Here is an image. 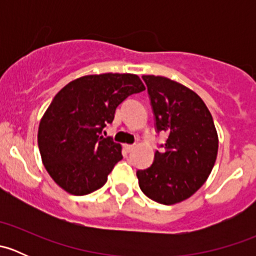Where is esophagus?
Instances as JSON below:
<instances>
[{"label": "esophagus", "instance_id": "esophagus-1", "mask_svg": "<svg viewBox=\"0 0 256 256\" xmlns=\"http://www.w3.org/2000/svg\"><path fill=\"white\" fill-rule=\"evenodd\" d=\"M134 148H135V144H125V150L128 152H131Z\"/></svg>", "mask_w": 256, "mask_h": 256}]
</instances>
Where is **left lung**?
I'll list each match as a JSON object with an SVG mask.
<instances>
[{
    "label": "left lung",
    "mask_w": 256,
    "mask_h": 256,
    "mask_svg": "<svg viewBox=\"0 0 256 256\" xmlns=\"http://www.w3.org/2000/svg\"><path fill=\"white\" fill-rule=\"evenodd\" d=\"M156 130L167 134L164 152L136 172L141 190L171 206L194 194L207 180L218 154V134L204 102L193 90L164 76H142Z\"/></svg>",
    "instance_id": "left-lung-1"
}]
</instances>
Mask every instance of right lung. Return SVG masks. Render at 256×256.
<instances>
[{
  "label": "right lung",
  "instance_id": "1",
  "mask_svg": "<svg viewBox=\"0 0 256 256\" xmlns=\"http://www.w3.org/2000/svg\"><path fill=\"white\" fill-rule=\"evenodd\" d=\"M144 89L136 74L105 73L73 80L54 96L40 122L38 147L62 190L85 196L106 183L122 154L120 144L100 134L116 108Z\"/></svg>",
  "mask_w": 256,
  "mask_h": 256
}]
</instances>
